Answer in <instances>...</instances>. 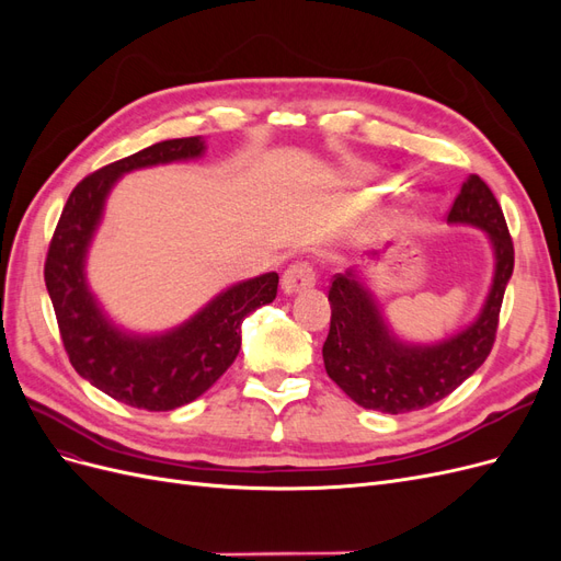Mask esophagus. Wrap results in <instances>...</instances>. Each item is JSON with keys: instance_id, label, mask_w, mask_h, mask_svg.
<instances>
[{"instance_id": "esophagus-1", "label": "esophagus", "mask_w": 561, "mask_h": 561, "mask_svg": "<svg viewBox=\"0 0 561 561\" xmlns=\"http://www.w3.org/2000/svg\"><path fill=\"white\" fill-rule=\"evenodd\" d=\"M283 293L285 295H295V293H301L307 290V287H313L316 285V268L311 262H295L285 268L283 274Z\"/></svg>"}]
</instances>
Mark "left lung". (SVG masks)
I'll return each instance as SVG.
<instances>
[{"label":"left lung","instance_id":"8db88e82","mask_svg":"<svg viewBox=\"0 0 561 561\" xmlns=\"http://www.w3.org/2000/svg\"><path fill=\"white\" fill-rule=\"evenodd\" d=\"M449 225L478 227L494 250V278L480 316L437 344H407L390 332L377 297L358 271L336 274L330 285V334L322 360L330 379L365 410L404 414L447 398L491 353L515 248L496 196L470 175L454 198Z\"/></svg>","mask_w":561,"mask_h":561}]
</instances>
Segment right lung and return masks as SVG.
Instances as JSON below:
<instances>
[{
    "instance_id": "1",
    "label": "right lung",
    "mask_w": 561,
    "mask_h": 561,
    "mask_svg": "<svg viewBox=\"0 0 561 561\" xmlns=\"http://www.w3.org/2000/svg\"><path fill=\"white\" fill-rule=\"evenodd\" d=\"M203 151L198 135L165 140L83 178L65 203L44 264L62 346L79 377L147 412L175 410L206 393L241 351L243 318L278 293V274L271 271L227 287L180 328L142 336L118 330L89 290L87 252L116 180L140 168L198 159Z\"/></svg>"
}]
</instances>
